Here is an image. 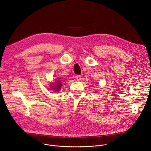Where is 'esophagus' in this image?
Instances as JSON below:
<instances>
[{
    "label": "esophagus",
    "mask_w": 151,
    "mask_h": 151,
    "mask_svg": "<svg viewBox=\"0 0 151 151\" xmlns=\"http://www.w3.org/2000/svg\"><path fill=\"white\" fill-rule=\"evenodd\" d=\"M76 79L78 81H80L81 79V76L80 75H77L76 76Z\"/></svg>",
    "instance_id": "1"
}]
</instances>
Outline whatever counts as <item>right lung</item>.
<instances>
[{"mask_svg":"<svg viewBox=\"0 0 151 151\" xmlns=\"http://www.w3.org/2000/svg\"><path fill=\"white\" fill-rule=\"evenodd\" d=\"M62 81H56L55 84H52L53 85H51V88L54 91H56L57 92H58L60 91V89L61 88L62 86Z\"/></svg>","mask_w":151,"mask_h":151,"instance_id":"1","label":"right lung"}]
</instances>
